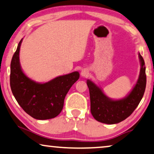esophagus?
I'll use <instances>...</instances> for the list:
<instances>
[{"instance_id": "1", "label": "esophagus", "mask_w": 154, "mask_h": 154, "mask_svg": "<svg viewBox=\"0 0 154 154\" xmlns=\"http://www.w3.org/2000/svg\"><path fill=\"white\" fill-rule=\"evenodd\" d=\"M88 74H89V72H88V69H86V68H84V69L82 70L81 72V75H82V77H87L88 75Z\"/></svg>"}]
</instances>
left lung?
I'll use <instances>...</instances> for the list:
<instances>
[{
    "instance_id": "8db88e82",
    "label": "left lung",
    "mask_w": 154,
    "mask_h": 154,
    "mask_svg": "<svg viewBox=\"0 0 154 154\" xmlns=\"http://www.w3.org/2000/svg\"><path fill=\"white\" fill-rule=\"evenodd\" d=\"M138 57L140 62L138 79L130 93L122 99H111L93 82L90 79L86 81L90 93L91 112L97 121L108 125L119 123L130 116L138 106L144 95L146 82L144 61L140 52Z\"/></svg>"
}]
</instances>
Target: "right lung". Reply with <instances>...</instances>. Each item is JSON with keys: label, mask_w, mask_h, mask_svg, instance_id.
<instances>
[{"label": "right lung", "mask_w": 154, "mask_h": 154, "mask_svg": "<svg viewBox=\"0 0 154 154\" xmlns=\"http://www.w3.org/2000/svg\"><path fill=\"white\" fill-rule=\"evenodd\" d=\"M23 38L18 43L10 66L11 90L18 104L36 120L54 118L61 113L64 99L71 86L79 78L77 71L54 78L45 83L31 79L23 71L19 52Z\"/></svg>", "instance_id": "add662e5"}]
</instances>
